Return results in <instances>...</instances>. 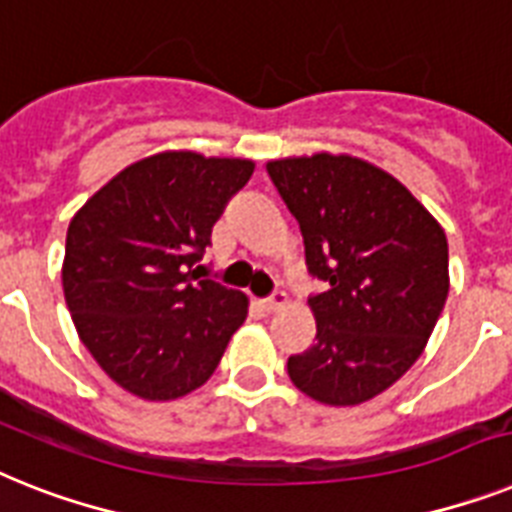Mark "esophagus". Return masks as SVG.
I'll use <instances>...</instances> for the list:
<instances>
[{
  "mask_svg": "<svg viewBox=\"0 0 512 512\" xmlns=\"http://www.w3.org/2000/svg\"><path fill=\"white\" fill-rule=\"evenodd\" d=\"M287 306V295L285 293H274L272 298H264L259 301V308L264 314H274V311H280V308Z\"/></svg>",
  "mask_w": 512,
  "mask_h": 512,
  "instance_id": "1",
  "label": "esophagus"
}]
</instances>
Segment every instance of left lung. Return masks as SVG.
I'll return each instance as SVG.
<instances>
[{"instance_id": "left-lung-1", "label": "left lung", "mask_w": 512, "mask_h": 512, "mask_svg": "<svg viewBox=\"0 0 512 512\" xmlns=\"http://www.w3.org/2000/svg\"><path fill=\"white\" fill-rule=\"evenodd\" d=\"M308 272L329 285L308 308L316 340L287 358L290 382L322 405H361L424 353L450 290L447 238L398 177L350 154L269 159Z\"/></svg>"}]
</instances>
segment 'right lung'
I'll use <instances>...</instances> for the list:
<instances>
[{
	"mask_svg": "<svg viewBox=\"0 0 512 512\" xmlns=\"http://www.w3.org/2000/svg\"><path fill=\"white\" fill-rule=\"evenodd\" d=\"M253 159L159 151L128 164L70 219L62 290L80 342L122 390L151 403L209 382L248 298L198 277Z\"/></svg>",
	"mask_w": 512,
	"mask_h": 512,
	"instance_id": "1",
	"label": "right lung"
}]
</instances>
